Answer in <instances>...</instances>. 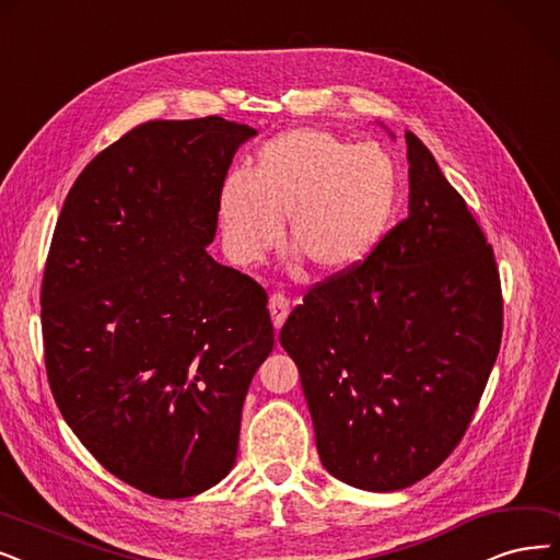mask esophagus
<instances>
[{"label":"esophagus","mask_w":560,"mask_h":560,"mask_svg":"<svg viewBox=\"0 0 560 560\" xmlns=\"http://www.w3.org/2000/svg\"><path fill=\"white\" fill-rule=\"evenodd\" d=\"M268 310H271V317H273V326L276 330L282 328L289 310H292V305H289V299L282 296V294H273L271 299H268Z\"/></svg>","instance_id":"esophagus-1"}]
</instances>
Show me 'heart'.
Instances as JSON below:
<instances>
[{
	"instance_id": "obj_1",
	"label": "heart",
	"mask_w": 560,
	"mask_h": 560,
	"mask_svg": "<svg viewBox=\"0 0 560 560\" xmlns=\"http://www.w3.org/2000/svg\"><path fill=\"white\" fill-rule=\"evenodd\" d=\"M397 202V170L376 144H349L322 128H292L264 142L248 174L220 186L218 222L230 257L257 264L280 241L317 273L363 264L384 238Z\"/></svg>"
}]
</instances>
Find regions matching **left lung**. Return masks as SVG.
Returning <instances> with one entry per match:
<instances>
[{
	"label": "left lung",
	"mask_w": 560,
	"mask_h": 560,
	"mask_svg": "<svg viewBox=\"0 0 560 560\" xmlns=\"http://www.w3.org/2000/svg\"><path fill=\"white\" fill-rule=\"evenodd\" d=\"M407 159L409 215L280 330L322 464L368 491L411 487L457 448L503 332L494 250L409 130Z\"/></svg>",
	"instance_id": "8db88e82"
}]
</instances>
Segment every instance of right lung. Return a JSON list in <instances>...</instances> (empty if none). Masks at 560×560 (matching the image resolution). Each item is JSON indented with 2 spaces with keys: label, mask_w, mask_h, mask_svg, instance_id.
I'll list each match as a JSON object with an SVG mask.
<instances>
[{
  "label": "right lung",
  "mask_w": 560,
  "mask_h": 560,
  "mask_svg": "<svg viewBox=\"0 0 560 560\" xmlns=\"http://www.w3.org/2000/svg\"><path fill=\"white\" fill-rule=\"evenodd\" d=\"M222 117L147 121L66 197L40 287L46 372L69 428L112 476L155 499L218 485L243 399L276 338L266 292L207 245L236 149Z\"/></svg>",
  "instance_id": "1"
}]
</instances>
